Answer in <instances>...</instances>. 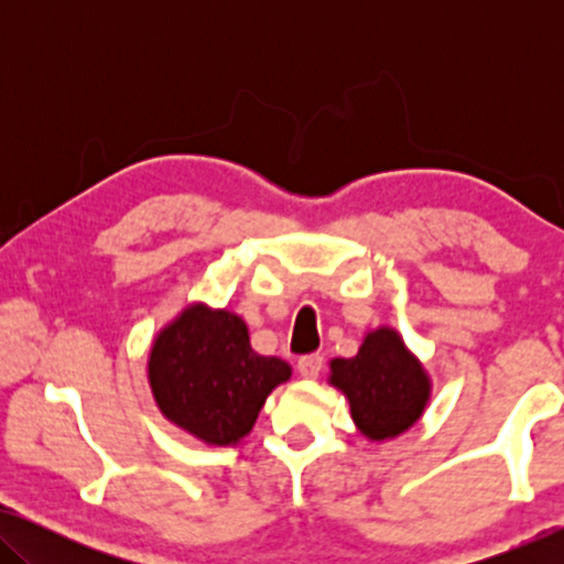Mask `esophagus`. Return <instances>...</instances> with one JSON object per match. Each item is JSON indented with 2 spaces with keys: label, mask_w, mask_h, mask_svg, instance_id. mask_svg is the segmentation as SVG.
<instances>
[{
  "label": "esophagus",
  "mask_w": 564,
  "mask_h": 564,
  "mask_svg": "<svg viewBox=\"0 0 564 564\" xmlns=\"http://www.w3.org/2000/svg\"><path fill=\"white\" fill-rule=\"evenodd\" d=\"M321 369H323L321 354H305V357H300L297 361V372L303 377H318Z\"/></svg>",
  "instance_id": "34e87169"
}]
</instances>
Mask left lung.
I'll return each mask as SVG.
<instances>
[{
	"mask_svg": "<svg viewBox=\"0 0 564 564\" xmlns=\"http://www.w3.org/2000/svg\"><path fill=\"white\" fill-rule=\"evenodd\" d=\"M330 382L349 398L351 419L369 438L403 434L429 400V377L390 328L372 330L354 359L330 361Z\"/></svg>",
	"mask_w": 564,
	"mask_h": 564,
	"instance_id": "left-lung-1",
	"label": "left lung"
}]
</instances>
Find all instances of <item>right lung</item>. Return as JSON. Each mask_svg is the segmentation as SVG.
<instances>
[{"label":"right lung","mask_w":564,"mask_h":564,"mask_svg":"<svg viewBox=\"0 0 564 564\" xmlns=\"http://www.w3.org/2000/svg\"><path fill=\"white\" fill-rule=\"evenodd\" d=\"M292 369L251 349L234 313L189 307L151 349L149 380L161 413L207 444H236L249 434L269 392Z\"/></svg>","instance_id":"1"}]
</instances>
